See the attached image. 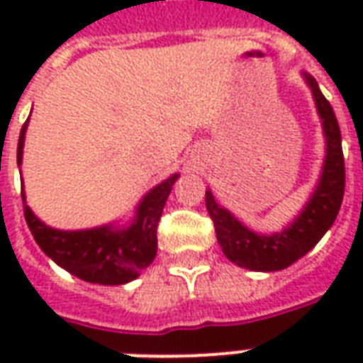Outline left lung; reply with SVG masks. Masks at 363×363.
<instances>
[{
	"label": "left lung",
	"mask_w": 363,
	"mask_h": 363,
	"mask_svg": "<svg viewBox=\"0 0 363 363\" xmlns=\"http://www.w3.org/2000/svg\"><path fill=\"white\" fill-rule=\"evenodd\" d=\"M315 98L318 116L326 137V158L320 179L298 218L281 232L262 235L247 226L215 201L211 190L205 192V205L215 224L216 239L226 258L239 267L252 271H281L303 258L324 233L332 228L341 209L345 194V158L341 147V130L332 105L324 98L318 82L303 73Z\"/></svg>",
	"instance_id": "8db88e82"
}]
</instances>
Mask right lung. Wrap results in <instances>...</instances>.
I'll return each mask as SVG.
<instances>
[{
  "label": "right lung",
  "mask_w": 363,
  "mask_h": 363,
  "mask_svg": "<svg viewBox=\"0 0 363 363\" xmlns=\"http://www.w3.org/2000/svg\"><path fill=\"white\" fill-rule=\"evenodd\" d=\"M28 121L22 125L16 148V164H22V148ZM177 175H171L150 192L137 205L135 218L130 226L115 228L113 224L92 230H77L64 232L47 226L37 218L26 205V196L22 194L24 216L31 235L48 258L56 262L60 267L69 271L71 275L94 284H125L139 277L145 267L152 264L158 250L160 216L164 205L169 198V192Z\"/></svg>",
  "instance_id": "obj_1"
}]
</instances>
